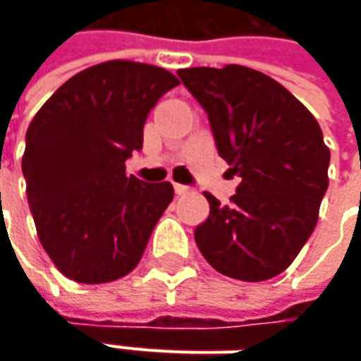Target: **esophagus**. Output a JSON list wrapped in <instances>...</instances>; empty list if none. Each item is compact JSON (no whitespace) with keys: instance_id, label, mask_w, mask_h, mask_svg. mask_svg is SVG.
Wrapping results in <instances>:
<instances>
[{"instance_id":"obj_1","label":"esophagus","mask_w":361,"mask_h":361,"mask_svg":"<svg viewBox=\"0 0 361 361\" xmlns=\"http://www.w3.org/2000/svg\"><path fill=\"white\" fill-rule=\"evenodd\" d=\"M188 190H190V187H187V185H174V192L176 195H187Z\"/></svg>"}]
</instances>
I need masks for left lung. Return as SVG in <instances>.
<instances>
[{"instance_id": "left-lung-1", "label": "left lung", "mask_w": 361, "mask_h": 361, "mask_svg": "<svg viewBox=\"0 0 361 361\" xmlns=\"http://www.w3.org/2000/svg\"><path fill=\"white\" fill-rule=\"evenodd\" d=\"M178 76L209 114L221 159L241 183L229 204L204 192L211 213L195 229L202 257L239 281L283 273L317 225L329 148L313 114L263 72L229 63Z\"/></svg>"}]
</instances>
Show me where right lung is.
<instances>
[{
	"label": "right lung",
	"mask_w": 361,
	"mask_h": 361,
	"mask_svg": "<svg viewBox=\"0 0 361 361\" xmlns=\"http://www.w3.org/2000/svg\"><path fill=\"white\" fill-rule=\"evenodd\" d=\"M169 70L130 60L86 68L63 82L27 126L21 171L49 259L78 283H108L142 259L174 188L126 174L148 112L178 86Z\"/></svg>",
	"instance_id": "right-lung-1"
}]
</instances>
